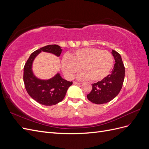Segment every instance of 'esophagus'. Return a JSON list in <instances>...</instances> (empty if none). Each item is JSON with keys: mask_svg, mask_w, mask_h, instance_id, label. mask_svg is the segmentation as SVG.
Masks as SVG:
<instances>
[{"mask_svg": "<svg viewBox=\"0 0 149 149\" xmlns=\"http://www.w3.org/2000/svg\"><path fill=\"white\" fill-rule=\"evenodd\" d=\"M73 83H74V84H78V85H79V84H81V83H79V82H77V81H73Z\"/></svg>", "mask_w": 149, "mask_h": 149, "instance_id": "esophagus-1", "label": "esophagus"}]
</instances>
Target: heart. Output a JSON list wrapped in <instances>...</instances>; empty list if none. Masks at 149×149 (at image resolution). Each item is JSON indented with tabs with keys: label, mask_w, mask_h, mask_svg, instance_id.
<instances>
[{
	"label": "heart",
	"mask_w": 149,
	"mask_h": 149,
	"mask_svg": "<svg viewBox=\"0 0 149 149\" xmlns=\"http://www.w3.org/2000/svg\"><path fill=\"white\" fill-rule=\"evenodd\" d=\"M114 63L112 54L106 50L88 47L79 49L70 56L62 58V70L67 78H73L80 70L79 78H89L93 81H100L109 74Z\"/></svg>",
	"instance_id": "1"
}]
</instances>
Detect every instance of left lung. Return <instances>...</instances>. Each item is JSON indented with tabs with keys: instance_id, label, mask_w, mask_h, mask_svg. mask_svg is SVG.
Returning <instances> with one entry per match:
<instances>
[{
	"instance_id": "left-lung-1",
	"label": "left lung",
	"mask_w": 149,
	"mask_h": 149,
	"mask_svg": "<svg viewBox=\"0 0 149 149\" xmlns=\"http://www.w3.org/2000/svg\"><path fill=\"white\" fill-rule=\"evenodd\" d=\"M115 64L112 73L100 81L92 84V90L87 95L88 100L97 104L107 103L113 100L123 87L125 67L119 53L112 52Z\"/></svg>"
}]
</instances>
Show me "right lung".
I'll return each mask as SVG.
<instances>
[{"label":"right lung","instance_id":"add662e5","mask_svg":"<svg viewBox=\"0 0 149 149\" xmlns=\"http://www.w3.org/2000/svg\"><path fill=\"white\" fill-rule=\"evenodd\" d=\"M62 49L57 45H49L40 48L31 54L24 68V82L30 96L45 106L55 105L63 100L72 81L63 79L59 73L48 80H41L35 77L31 66L35 58L42 52H48L59 56Z\"/></svg>","mask_w":149,"mask_h":149}]
</instances>
